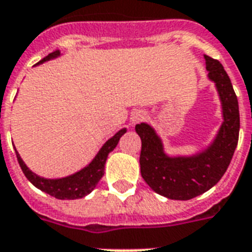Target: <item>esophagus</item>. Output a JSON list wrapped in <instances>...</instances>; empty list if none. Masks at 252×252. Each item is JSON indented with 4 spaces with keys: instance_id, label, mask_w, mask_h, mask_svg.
Here are the masks:
<instances>
[{
    "instance_id": "1",
    "label": "esophagus",
    "mask_w": 252,
    "mask_h": 252,
    "mask_svg": "<svg viewBox=\"0 0 252 252\" xmlns=\"http://www.w3.org/2000/svg\"><path fill=\"white\" fill-rule=\"evenodd\" d=\"M145 119V113L143 111H136V112L132 113V116H130V124L134 126V124H137V123H141Z\"/></svg>"
}]
</instances>
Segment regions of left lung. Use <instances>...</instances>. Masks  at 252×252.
Returning a JSON list of instances; mask_svg holds the SVG:
<instances>
[{"label":"left lung","mask_w":252,"mask_h":252,"mask_svg":"<svg viewBox=\"0 0 252 252\" xmlns=\"http://www.w3.org/2000/svg\"><path fill=\"white\" fill-rule=\"evenodd\" d=\"M205 61L207 76L216 83L223 113L218 134L205 151L193 156L170 157L151 126L141 123L134 128L141 139V176L152 190L166 198L186 201L211 189L227 170L238 145L239 107L231 80L217 59L205 55Z\"/></svg>","instance_id":"left-lung-1"}]
</instances>
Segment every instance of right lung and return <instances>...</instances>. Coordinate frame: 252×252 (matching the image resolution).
<instances>
[{
    "label": "right lung",
    "instance_id": "1",
    "mask_svg": "<svg viewBox=\"0 0 252 252\" xmlns=\"http://www.w3.org/2000/svg\"><path fill=\"white\" fill-rule=\"evenodd\" d=\"M59 55H61V51L55 50L51 54H49L47 57L43 58L42 61H39L36 64L47 62L50 59L58 58ZM126 132V128H123L113 137H111L101 147V149L97 152L95 158L86 168H83L79 172L74 173V174H71V176H67V177L63 178H57V180H50V178H43L36 176L35 173H32L26 166V164L22 161V158H21V156H19L17 151H15V155H17V160H18V164L21 166V169H22L24 174L35 188H38L39 190L45 191L47 194L53 195V197H55L58 199L83 198L87 194H90L92 190L95 189L97 182L100 181V178L104 174V165L109 152H112L116 148L119 140H120V137Z\"/></svg>",
    "mask_w": 252,
    "mask_h": 252
}]
</instances>
